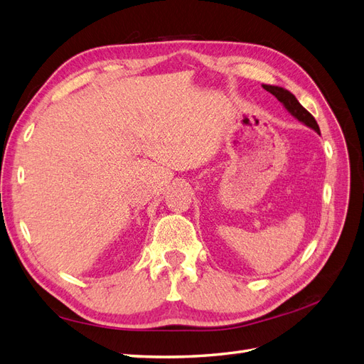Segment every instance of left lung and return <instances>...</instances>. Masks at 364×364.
<instances>
[{
    "label": "left lung",
    "mask_w": 364,
    "mask_h": 364,
    "mask_svg": "<svg viewBox=\"0 0 364 364\" xmlns=\"http://www.w3.org/2000/svg\"><path fill=\"white\" fill-rule=\"evenodd\" d=\"M262 87L266 91H269L272 95L277 97L278 102L282 103V106L287 109V112L291 117H294L297 121H301L302 124L313 129L314 132H317L318 135H321V129H318V124H317V121L314 119V117L310 112H308L299 102H297V98L290 91L285 90V87L273 86V85H262Z\"/></svg>",
    "instance_id": "obj_1"
}]
</instances>
